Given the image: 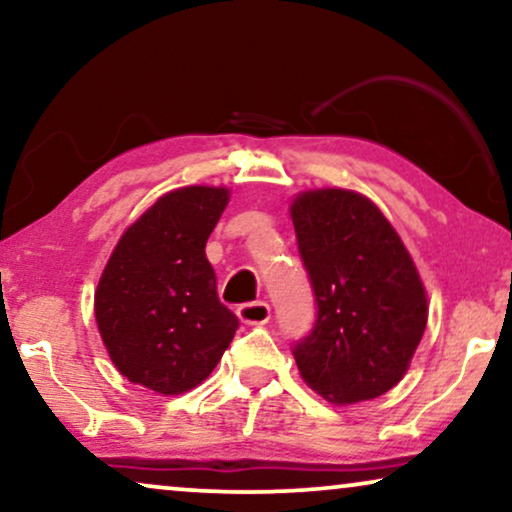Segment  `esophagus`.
<instances>
[{"label":"esophagus","instance_id":"34e87169","mask_svg":"<svg viewBox=\"0 0 512 512\" xmlns=\"http://www.w3.org/2000/svg\"><path fill=\"white\" fill-rule=\"evenodd\" d=\"M237 317H240L242 324L263 326V324H268V319H270V305L263 303V300H256V303H244L237 307Z\"/></svg>","mask_w":512,"mask_h":512}]
</instances>
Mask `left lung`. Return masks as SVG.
<instances>
[{
    "label": "left lung",
    "mask_w": 512,
    "mask_h": 512,
    "mask_svg": "<svg viewBox=\"0 0 512 512\" xmlns=\"http://www.w3.org/2000/svg\"><path fill=\"white\" fill-rule=\"evenodd\" d=\"M291 219L317 303L312 331L293 345L300 375L338 405L387 394L403 380L429 317L408 249L354 191L300 193Z\"/></svg>",
    "instance_id": "left-lung-1"
}]
</instances>
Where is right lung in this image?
<instances>
[{
  "mask_svg": "<svg viewBox=\"0 0 512 512\" xmlns=\"http://www.w3.org/2000/svg\"><path fill=\"white\" fill-rule=\"evenodd\" d=\"M228 188L165 193L118 240L95 291L102 342L130 382L165 396L198 387L226 352L240 319L216 293L205 244Z\"/></svg>",
  "mask_w": 512,
  "mask_h": 512,
  "instance_id": "right-lung-1",
  "label": "right lung"
}]
</instances>
